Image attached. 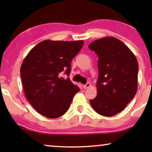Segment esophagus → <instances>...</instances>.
I'll return each mask as SVG.
<instances>
[{
	"instance_id": "esophagus-1",
	"label": "esophagus",
	"mask_w": 152,
	"mask_h": 152,
	"mask_svg": "<svg viewBox=\"0 0 152 152\" xmlns=\"http://www.w3.org/2000/svg\"><path fill=\"white\" fill-rule=\"evenodd\" d=\"M90 86H91V84H90V83H86V84H84V85H83V87H84V89H86V88H89Z\"/></svg>"
}]
</instances>
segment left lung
Instances as JSON below:
<instances>
[{
	"instance_id": "1",
	"label": "left lung",
	"mask_w": 152,
	"mask_h": 152,
	"mask_svg": "<svg viewBox=\"0 0 152 152\" xmlns=\"http://www.w3.org/2000/svg\"><path fill=\"white\" fill-rule=\"evenodd\" d=\"M99 57L97 96L90 101L99 115L111 117L125 109L137 91L138 62L121 41L105 37L88 45Z\"/></svg>"
}]
</instances>
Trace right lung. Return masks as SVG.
Instances as JSON below:
<instances>
[{"instance_id": "obj_1", "label": "right lung", "mask_w": 152, "mask_h": 152, "mask_svg": "<svg viewBox=\"0 0 152 152\" xmlns=\"http://www.w3.org/2000/svg\"><path fill=\"white\" fill-rule=\"evenodd\" d=\"M84 44L74 42L45 40L31 50L20 67L25 95L32 107L50 119L65 113L74 95L80 91L64 72L70 75L71 62Z\"/></svg>"}]
</instances>
